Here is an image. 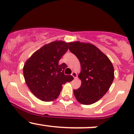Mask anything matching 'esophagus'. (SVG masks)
Segmentation results:
<instances>
[{
  "instance_id": "1",
  "label": "esophagus",
  "mask_w": 134,
  "mask_h": 134,
  "mask_svg": "<svg viewBox=\"0 0 134 134\" xmlns=\"http://www.w3.org/2000/svg\"><path fill=\"white\" fill-rule=\"evenodd\" d=\"M71 75H72V76H73V77H74V79H76V78H77V74H76V72H74V71H73L72 72Z\"/></svg>"
}]
</instances>
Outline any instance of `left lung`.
<instances>
[{
    "label": "left lung",
    "mask_w": 134,
    "mask_h": 134,
    "mask_svg": "<svg viewBox=\"0 0 134 134\" xmlns=\"http://www.w3.org/2000/svg\"><path fill=\"white\" fill-rule=\"evenodd\" d=\"M69 50L81 64V85L74 90L76 100L85 105L97 102L107 93L114 77L111 60L95 46L79 41L69 42Z\"/></svg>",
    "instance_id": "left-lung-1"
}]
</instances>
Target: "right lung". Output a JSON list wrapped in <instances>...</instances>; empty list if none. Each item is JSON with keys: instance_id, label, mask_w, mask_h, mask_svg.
Instances as JSON below:
<instances>
[{"instance_id": "add662e5", "label": "right lung", "mask_w": 134, "mask_h": 134, "mask_svg": "<svg viewBox=\"0 0 134 134\" xmlns=\"http://www.w3.org/2000/svg\"><path fill=\"white\" fill-rule=\"evenodd\" d=\"M69 49V43L56 41L34 53L23 66V76L28 87L37 98L49 102L57 98L62 85L74 79L70 75H65L67 67L58 62Z\"/></svg>"}]
</instances>
